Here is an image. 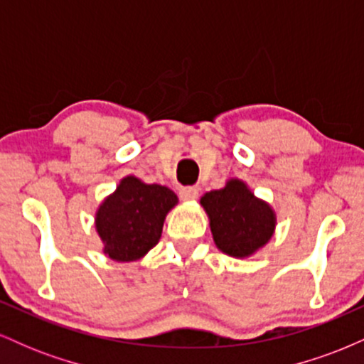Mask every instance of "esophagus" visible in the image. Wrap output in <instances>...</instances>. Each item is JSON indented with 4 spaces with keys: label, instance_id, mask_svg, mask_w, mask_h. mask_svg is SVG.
Returning <instances> with one entry per match:
<instances>
[{
    "label": "esophagus",
    "instance_id": "esophagus-1",
    "mask_svg": "<svg viewBox=\"0 0 364 364\" xmlns=\"http://www.w3.org/2000/svg\"><path fill=\"white\" fill-rule=\"evenodd\" d=\"M179 196H181V200H186V202L196 200V198H198V188H195V186H183L181 190H179Z\"/></svg>",
    "mask_w": 364,
    "mask_h": 364
}]
</instances>
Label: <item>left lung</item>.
<instances>
[{
    "mask_svg": "<svg viewBox=\"0 0 364 364\" xmlns=\"http://www.w3.org/2000/svg\"><path fill=\"white\" fill-rule=\"evenodd\" d=\"M200 203L210 220L215 246L229 257H252L274 235L272 207L257 198L241 179H229L224 188L203 195Z\"/></svg>",
    "mask_w": 364,
    "mask_h": 364,
    "instance_id": "1",
    "label": "left lung"
}]
</instances>
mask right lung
I'll return each mask as SVG.
<instances>
[{
	"instance_id": "1",
	"label": "right lung",
	"mask_w": 364,
	"mask_h": 364,
	"mask_svg": "<svg viewBox=\"0 0 364 364\" xmlns=\"http://www.w3.org/2000/svg\"><path fill=\"white\" fill-rule=\"evenodd\" d=\"M178 203L169 188L147 185L135 176L119 181L95 212V229L104 253L116 262L145 257L159 243L168 212Z\"/></svg>"
}]
</instances>
